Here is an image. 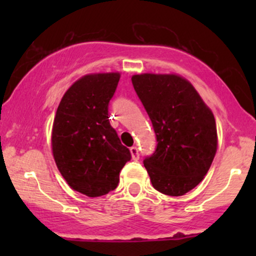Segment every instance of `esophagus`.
Returning a JSON list of instances; mask_svg holds the SVG:
<instances>
[{
    "instance_id": "1",
    "label": "esophagus",
    "mask_w": 256,
    "mask_h": 256,
    "mask_svg": "<svg viewBox=\"0 0 256 256\" xmlns=\"http://www.w3.org/2000/svg\"><path fill=\"white\" fill-rule=\"evenodd\" d=\"M130 154H132V158L134 160H138L140 158V152H138V146H132L130 148Z\"/></svg>"
}]
</instances>
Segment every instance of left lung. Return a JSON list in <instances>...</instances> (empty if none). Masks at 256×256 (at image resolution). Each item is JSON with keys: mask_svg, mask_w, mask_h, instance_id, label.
Masks as SVG:
<instances>
[{"mask_svg": "<svg viewBox=\"0 0 256 256\" xmlns=\"http://www.w3.org/2000/svg\"><path fill=\"white\" fill-rule=\"evenodd\" d=\"M144 106L157 146L143 160L152 186L168 196H183L202 180L218 146L212 110L194 87L177 74L132 76Z\"/></svg>", "mask_w": 256, "mask_h": 256, "instance_id": "obj_1", "label": "left lung"}]
</instances>
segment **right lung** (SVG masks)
Listing matches in <instances>:
<instances>
[{"mask_svg": "<svg viewBox=\"0 0 256 256\" xmlns=\"http://www.w3.org/2000/svg\"><path fill=\"white\" fill-rule=\"evenodd\" d=\"M120 73L87 74L62 96L52 127V152L73 190L100 197L116 188L132 155L108 120Z\"/></svg>", "mask_w": 256, "mask_h": 256, "instance_id": "obj_1", "label": "right lung"}]
</instances>
